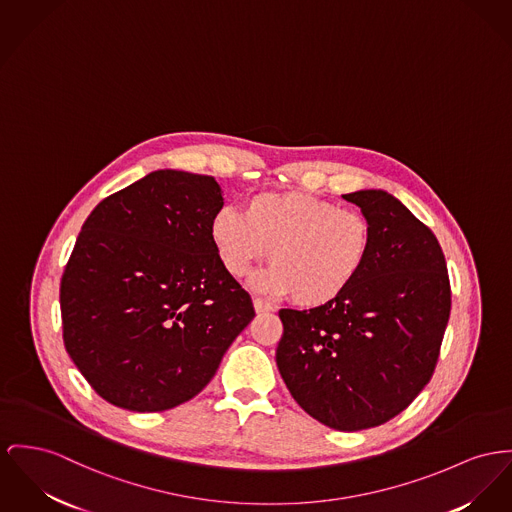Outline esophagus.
Returning <instances> with one entry per match:
<instances>
[{
  "label": "esophagus",
  "mask_w": 512,
  "mask_h": 512,
  "mask_svg": "<svg viewBox=\"0 0 512 512\" xmlns=\"http://www.w3.org/2000/svg\"><path fill=\"white\" fill-rule=\"evenodd\" d=\"M254 310H256L258 314H266V312H272L273 305L270 301H264V299L256 297V299H254Z\"/></svg>",
  "instance_id": "1"
}]
</instances>
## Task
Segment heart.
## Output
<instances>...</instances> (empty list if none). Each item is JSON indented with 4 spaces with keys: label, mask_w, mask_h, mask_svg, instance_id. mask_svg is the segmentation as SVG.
<instances>
[{
    "label": "heart",
    "mask_w": 512,
    "mask_h": 512,
    "mask_svg": "<svg viewBox=\"0 0 512 512\" xmlns=\"http://www.w3.org/2000/svg\"><path fill=\"white\" fill-rule=\"evenodd\" d=\"M209 239L223 268L244 277L268 254L273 264L252 279L258 291L324 307L343 297L369 264L373 229L349 207L307 192H260L242 211L225 205L209 221Z\"/></svg>",
    "instance_id": "b5f03b06"
}]
</instances>
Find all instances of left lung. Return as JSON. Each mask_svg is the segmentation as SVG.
<instances>
[{
  "label": "left lung",
  "mask_w": 512,
  "mask_h": 512,
  "mask_svg": "<svg viewBox=\"0 0 512 512\" xmlns=\"http://www.w3.org/2000/svg\"><path fill=\"white\" fill-rule=\"evenodd\" d=\"M373 229L367 268L338 301L281 308L277 369L310 417L338 431L382 425L408 408L437 367L450 281L437 237L384 190H359Z\"/></svg>",
  "instance_id": "obj_1"
}]
</instances>
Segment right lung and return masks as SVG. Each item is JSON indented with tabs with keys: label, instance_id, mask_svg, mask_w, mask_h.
<instances>
[{
	"label": "right lung",
	"instance_id": "right-lung-1",
	"mask_svg": "<svg viewBox=\"0 0 512 512\" xmlns=\"http://www.w3.org/2000/svg\"><path fill=\"white\" fill-rule=\"evenodd\" d=\"M221 194L213 176L155 171L83 223L60 285L64 345L112 406L147 413L192 400L254 318L209 239Z\"/></svg>",
	"mask_w": 512,
	"mask_h": 512
}]
</instances>
